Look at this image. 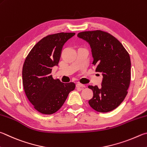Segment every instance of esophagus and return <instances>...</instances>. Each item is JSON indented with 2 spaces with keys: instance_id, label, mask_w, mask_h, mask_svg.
<instances>
[{
  "instance_id": "esophagus-1",
  "label": "esophagus",
  "mask_w": 147,
  "mask_h": 147,
  "mask_svg": "<svg viewBox=\"0 0 147 147\" xmlns=\"http://www.w3.org/2000/svg\"><path fill=\"white\" fill-rule=\"evenodd\" d=\"M76 87H78V88H81L82 89H84V88L85 87V85H83V84H76Z\"/></svg>"
}]
</instances>
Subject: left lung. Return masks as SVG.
I'll return each instance as SVG.
<instances>
[{
  "mask_svg": "<svg viewBox=\"0 0 147 147\" xmlns=\"http://www.w3.org/2000/svg\"><path fill=\"white\" fill-rule=\"evenodd\" d=\"M79 38L87 42L91 48L92 64L103 76L101 86L89 85L93 97L90 106L100 113L114 110L127 94L130 82L131 62L129 54L118 39L107 32L96 30L80 32Z\"/></svg>",
  "mask_w": 147,
  "mask_h": 147,
  "instance_id": "left-lung-1",
  "label": "left lung"
}]
</instances>
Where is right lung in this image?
<instances>
[{"instance_id":"1","label":"right lung","mask_w":147,"mask_h":147,"mask_svg":"<svg viewBox=\"0 0 147 147\" xmlns=\"http://www.w3.org/2000/svg\"><path fill=\"white\" fill-rule=\"evenodd\" d=\"M74 33L50 34L32 48L22 68L24 89L34 108L44 114H52L62 107L69 92L75 89L73 82L64 84L51 73L58 65L63 45Z\"/></svg>"}]
</instances>
